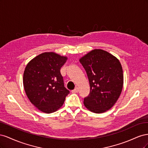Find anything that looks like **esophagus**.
Returning a JSON list of instances; mask_svg holds the SVG:
<instances>
[{"mask_svg":"<svg viewBox=\"0 0 148 148\" xmlns=\"http://www.w3.org/2000/svg\"><path fill=\"white\" fill-rule=\"evenodd\" d=\"M78 92V88H76L73 89V90L71 91V92H72V93H77Z\"/></svg>","mask_w":148,"mask_h":148,"instance_id":"34e87169","label":"esophagus"}]
</instances>
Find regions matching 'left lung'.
<instances>
[{"label":"left lung","mask_w":148,"mask_h":148,"mask_svg":"<svg viewBox=\"0 0 148 148\" xmlns=\"http://www.w3.org/2000/svg\"><path fill=\"white\" fill-rule=\"evenodd\" d=\"M86 70L90 84L89 95L84 105L95 113L109 110L118 100L123 85V75L120 61L102 49H94L79 59Z\"/></svg>","instance_id":"obj_1"}]
</instances>
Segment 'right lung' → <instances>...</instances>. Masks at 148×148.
<instances>
[{
    "instance_id": "add662e5",
    "label": "right lung",
    "mask_w": 148,
    "mask_h": 148,
    "mask_svg": "<svg viewBox=\"0 0 148 148\" xmlns=\"http://www.w3.org/2000/svg\"><path fill=\"white\" fill-rule=\"evenodd\" d=\"M67 57L57 53L44 52L31 60L23 73V86L32 104L42 112H56L64 104L70 93L64 86L61 67Z\"/></svg>"
}]
</instances>
